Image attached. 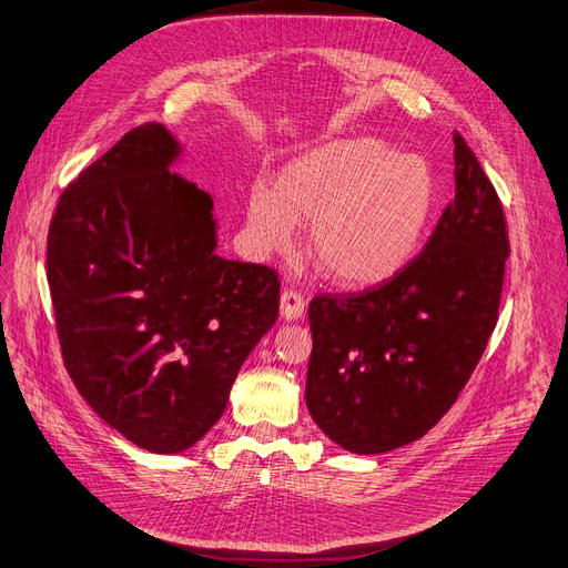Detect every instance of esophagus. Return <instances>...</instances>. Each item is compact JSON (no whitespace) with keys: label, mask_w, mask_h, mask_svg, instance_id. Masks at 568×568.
Masks as SVG:
<instances>
[{"label":"esophagus","mask_w":568,"mask_h":568,"mask_svg":"<svg viewBox=\"0 0 568 568\" xmlns=\"http://www.w3.org/2000/svg\"><path fill=\"white\" fill-rule=\"evenodd\" d=\"M304 308H306V302H304V297L300 295V292L283 290V295H281V316L285 321H300L304 316Z\"/></svg>","instance_id":"obj_1"}]
</instances>
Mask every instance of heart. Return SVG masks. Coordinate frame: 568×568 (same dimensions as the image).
<instances>
[{
	"instance_id": "heart-1",
	"label": "heart",
	"mask_w": 568,
	"mask_h": 568,
	"mask_svg": "<svg viewBox=\"0 0 568 568\" xmlns=\"http://www.w3.org/2000/svg\"><path fill=\"white\" fill-rule=\"evenodd\" d=\"M437 178L422 156L379 138L327 142L290 163L281 186L257 180L247 229L262 250H283L297 222L308 257L332 283L372 287L397 276L422 247L437 207Z\"/></svg>"
}]
</instances>
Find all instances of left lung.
Masks as SVG:
<instances>
[{
    "label": "left lung",
    "instance_id": "left-lung-1",
    "mask_svg": "<svg viewBox=\"0 0 568 568\" xmlns=\"http://www.w3.org/2000/svg\"><path fill=\"white\" fill-rule=\"evenodd\" d=\"M456 194L424 252L390 281L308 306L306 407L351 454L424 437L470 379L496 327L506 215L466 140L454 133Z\"/></svg>",
    "mask_w": 568,
    "mask_h": 568
}]
</instances>
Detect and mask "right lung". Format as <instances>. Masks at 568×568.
Segmentation results:
<instances>
[{
    "label": "right lung",
    "instance_id": "obj_1",
    "mask_svg": "<svg viewBox=\"0 0 568 568\" xmlns=\"http://www.w3.org/2000/svg\"><path fill=\"white\" fill-rule=\"evenodd\" d=\"M161 123L125 133L62 192L47 276L62 361L104 424L180 454L226 409L278 318V273L220 257L213 196L171 165Z\"/></svg>",
    "mask_w": 568,
    "mask_h": 568
}]
</instances>
